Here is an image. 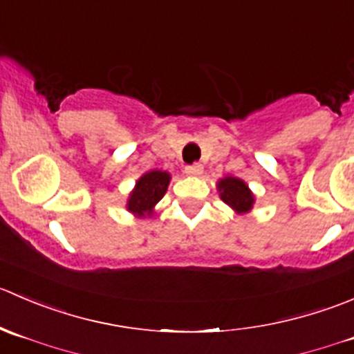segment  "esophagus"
<instances>
[{
    "label": "esophagus",
    "mask_w": 354,
    "mask_h": 354,
    "mask_svg": "<svg viewBox=\"0 0 354 354\" xmlns=\"http://www.w3.org/2000/svg\"><path fill=\"white\" fill-rule=\"evenodd\" d=\"M185 174H187V176H201L203 165H199V163H194V165H187V167H185Z\"/></svg>",
    "instance_id": "esophagus-1"
}]
</instances>
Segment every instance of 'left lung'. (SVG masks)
Wrapping results in <instances>:
<instances>
[{"mask_svg":"<svg viewBox=\"0 0 354 354\" xmlns=\"http://www.w3.org/2000/svg\"><path fill=\"white\" fill-rule=\"evenodd\" d=\"M216 189L220 192V198L225 205H229L230 208L236 213H248L253 208L254 196L250 191L248 184L244 180L237 177H225L220 178Z\"/></svg>","mask_w":354,"mask_h":354,"instance_id":"left-lung-1","label":"left lung"}]
</instances>
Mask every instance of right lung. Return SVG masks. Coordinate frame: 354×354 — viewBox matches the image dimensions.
<instances>
[{
  "label": "right lung",
  "mask_w": 354,
  "mask_h": 354,
  "mask_svg": "<svg viewBox=\"0 0 354 354\" xmlns=\"http://www.w3.org/2000/svg\"><path fill=\"white\" fill-rule=\"evenodd\" d=\"M170 174L162 170H151L136 182L134 191L131 192L127 201V209L138 216L151 215L156 203L165 196L169 187Z\"/></svg>",
  "instance_id": "right-lung-1"
}]
</instances>
